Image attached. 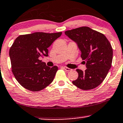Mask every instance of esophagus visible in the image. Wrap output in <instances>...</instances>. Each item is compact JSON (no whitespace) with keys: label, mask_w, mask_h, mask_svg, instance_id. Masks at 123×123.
I'll use <instances>...</instances> for the list:
<instances>
[{"label":"esophagus","mask_w":123,"mask_h":123,"mask_svg":"<svg viewBox=\"0 0 123 123\" xmlns=\"http://www.w3.org/2000/svg\"><path fill=\"white\" fill-rule=\"evenodd\" d=\"M63 68H64V69L66 71H71L72 70V69H71V68L67 67H64Z\"/></svg>","instance_id":"obj_1"}]
</instances>
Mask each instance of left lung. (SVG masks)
<instances>
[{"label":"left lung","mask_w":123,"mask_h":123,"mask_svg":"<svg viewBox=\"0 0 123 123\" xmlns=\"http://www.w3.org/2000/svg\"><path fill=\"white\" fill-rule=\"evenodd\" d=\"M65 34L77 44L87 68L84 72L76 69L79 77L72 81L73 84L84 90L95 88L111 68L113 58L111 43L104 34L87 26L67 30Z\"/></svg>","instance_id":"obj_1"}]
</instances>
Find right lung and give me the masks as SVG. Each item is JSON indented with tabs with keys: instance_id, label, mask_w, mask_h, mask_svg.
<instances>
[{
	"instance_id": "right-lung-1",
	"label": "right lung",
	"mask_w": 123,
	"mask_h": 123,
	"mask_svg": "<svg viewBox=\"0 0 123 123\" xmlns=\"http://www.w3.org/2000/svg\"><path fill=\"white\" fill-rule=\"evenodd\" d=\"M62 34L36 32L16 38L9 54L12 72L22 86L30 91L38 92L52 82L58 67H47L39 59L48 56L47 48Z\"/></svg>"
}]
</instances>
